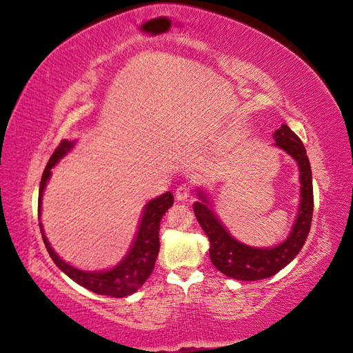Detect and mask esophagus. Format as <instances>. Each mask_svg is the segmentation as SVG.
<instances>
[{
	"instance_id": "obj_1",
	"label": "esophagus",
	"mask_w": 353,
	"mask_h": 353,
	"mask_svg": "<svg viewBox=\"0 0 353 353\" xmlns=\"http://www.w3.org/2000/svg\"><path fill=\"white\" fill-rule=\"evenodd\" d=\"M191 188H189L188 185H180L177 189H176V198L179 201H186L189 195H191Z\"/></svg>"
}]
</instances>
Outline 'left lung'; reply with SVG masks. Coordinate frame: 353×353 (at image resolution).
Returning <instances> with one entry per match:
<instances>
[{
  "label": "left lung",
  "mask_w": 353,
  "mask_h": 353,
  "mask_svg": "<svg viewBox=\"0 0 353 353\" xmlns=\"http://www.w3.org/2000/svg\"><path fill=\"white\" fill-rule=\"evenodd\" d=\"M274 141L279 148L288 152L300 167L301 179V205L296 216L294 230L286 241L273 249H256L232 239L222 227L219 219L209 209V200L198 192L201 201L194 204V213L210 241V259L213 265L225 276L237 280H261L274 276L277 271L288 265L298 255L309 236L313 216V183L312 168L307 158L305 148L300 137L282 125L274 132Z\"/></svg>",
  "instance_id": "8db88e82"
}]
</instances>
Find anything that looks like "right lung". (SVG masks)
Returning <instances> with one entry per match:
<instances>
[{"mask_svg":"<svg viewBox=\"0 0 353 353\" xmlns=\"http://www.w3.org/2000/svg\"><path fill=\"white\" fill-rule=\"evenodd\" d=\"M71 148H73V143L68 140H62L59 143V146L55 149V152L52 153L48 165L43 171L39 191V219L41 210V195L44 191V186H46L50 177V170ZM173 194L167 192L155 198V200H152L146 205V210H144V216L140 222L139 234L137 237H135L134 246L128 256H126L119 265L114 267L113 270L104 271V273H86V271L77 270L64 263V261H62L50 248L49 241L43 232L41 222H39V225L44 245H46V249L50 258L53 259V263L64 271L70 279H73L76 283L98 295L122 298L137 291V289L146 282L153 268H155L159 252V222L162 219V216H164L170 207L173 205Z\"/></svg>","mask_w":353,"mask_h":353,"instance_id":"1","label":"right lung"}]
</instances>
